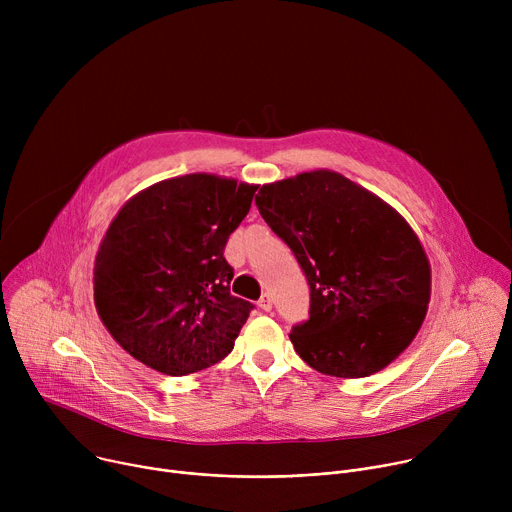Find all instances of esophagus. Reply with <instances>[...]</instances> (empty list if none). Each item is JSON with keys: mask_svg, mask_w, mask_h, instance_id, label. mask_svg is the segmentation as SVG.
<instances>
[{"mask_svg": "<svg viewBox=\"0 0 512 512\" xmlns=\"http://www.w3.org/2000/svg\"><path fill=\"white\" fill-rule=\"evenodd\" d=\"M257 304H259V308H261V310H265V312H269V310H271V306H273V304H271V296H269V294H263V296L259 298V302H257Z\"/></svg>", "mask_w": 512, "mask_h": 512, "instance_id": "34e87169", "label": "esophagus"}]
</instances>
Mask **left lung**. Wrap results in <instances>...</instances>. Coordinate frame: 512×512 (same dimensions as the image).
I'll return each mask as SVG.
<instances>
[{
    "mask_svg": "<svg viewBox=\"0 0 512 512\" xmlns=\"http://www.w3.org/2000/svg\"><path fill=\"white\" fill-rule=\"evenodd\" d=\"M255 204L310 285V318L289 334L302 360L342 379L385 369L429 304V261L403 216L328 170L267 184Z\"/></svg>",
    "mask_w": 512,
    "mask_h": 512,
    "instance_id": "8db88e82",
    "label": "left lung"
}]
</instances>
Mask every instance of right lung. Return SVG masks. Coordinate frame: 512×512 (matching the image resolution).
Returning <instances> with one entry per match:
<instances>
[{
  "mask_svg": "<svg viewBox=\"0 0 512 512\" xmlns=\"http://www.w3.org/2000/svg\"><path fill=\"white\" fill-rule=\"evenodd\" d=\"M257 186L210 174L164 180L113 218L95 259V306L139 362L182 377L223 360L251 302L231 294V233Z\"/></svg>",
  "mask_w": 512,
  "mask_h": 512,
  "instance_id": "add662e5",
  "label": "right lung"
}]
</instances>
